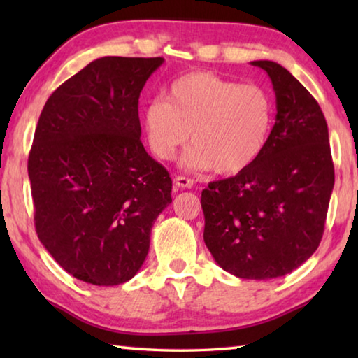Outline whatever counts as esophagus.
Segmentation results:
<instances>
[{
	"label": "esophagus",
	"instance_id": "1",
	"mask_svg": "<svg viewBox=\"0 0 358 358\" xmlns=\"http://www.w3.org/2000/svg\"><path fill=\"white\" fill-rule=\"evenodd\" d=\"M173 185L177 187H181V189H189V187L194 186V180L186 178V177H175Z\"/></svg>",
	"mask_w": 358,
	"mask_h": 358
}]
</instances>
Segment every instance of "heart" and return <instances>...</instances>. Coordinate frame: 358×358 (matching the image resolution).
Returning <instances> with one entry per match:
<instances>
[{"mask_svg": "<svg viewBox=\"0 0 358 358\" xmlns=\"http://www.w3.org/2000/svg\"><path fill=\"white\" fill-rule=\"evenodd\" d=\"M273 124V98L265 88L211 72L177 78L166 101H151L142 118L145 137L159 159H172L191 134L181 166L192 172L215 169L220 175L250 169L265 151Z\"/></svg>", "mask_w": 358, "mask_h": 358, "instance_id": "obj_1", "label": "heart"}]
</instances>
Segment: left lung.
<instances>
[{"instance_id":"obj_1","label":"left lung","mask_w":358,"mask_h":358,"mask_svg":"<svg viewBox=\"0 0 358 358\" xmlns=\"http://www.w3.org/2000/svg\"><path fill=\"white\" fill-rule=\"evenodd\" d=\"M276 117L262 156L202 191L203 241L222 270L243 280L292 273L317 250L335 185L329 128L317 101L268 59Z\"/></svg>"}]
</instances>
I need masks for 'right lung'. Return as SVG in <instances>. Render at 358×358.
Wrapping results in <instances>:
<instances>
[{"label": "right lung", "instance_id": "1", "mask_svg": "<svg viewBox=\"0 0 358 358\" xmlns=\"http://www.w3.org/2000/svg\"><path fill=\"white\" fill-rule=\"evenodd\" d=\"M164 58L102 57L47 99L28 157L36 232L58 265L94 286L141 270L172 180L141 142L138 98Z\"/></svg>", "mask_w": 358, "mask_h": 358}]
</instances>
